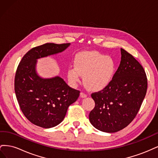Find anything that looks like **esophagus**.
I'll list each match as a JSON object with an SVG mask.
<instances>
[{
  "mask_svg": "<svg viewBox=\"0 0 158 158\" xmlns=\"http://www.w3.org/2000/svg\"><path fill=\"white\" fill-rule=\"evenodd\" d=\"M80 96H81V98H86V97L88 96V95H87L86 94H85V93H84V92H81V93H80Z\"/></svg>",
  "mask_w": 158,
  "mask_h": 158,
  "instance_id": "obj_1",
  "label": "esophagus"
}]
</instances>
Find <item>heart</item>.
Masks as SVG:
<instances>
[{"instance_id":"1","label":"heart","mask_w":158,"mask_h":158,"mask_svg":"<svg viewBox=\"0 0 158 158\" xmlns=\"http://www.w3.org/2000/svg\"><path fill=\"white\" fill-rule=\"evenodd\" d=\"M75 66L68 69V78L75 85L84 75L85 85L92 90L99 91L112 82L116 73V63L111 56L98 52H83L76 57Z\"/></svg>"}]
</instances>
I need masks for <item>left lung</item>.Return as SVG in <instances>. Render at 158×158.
I'll return each mask as SVG.
<instances>
[{"label": "left lung", "mask_w": 158, "mask_h": 158, "mask_svg": "<svg viewBox=\"0 0 158 158\" xmlns=\"http://www.w3.org/2000/svg\"><path fill=\"white\" fill-rule=\"evenodd\" d=\"M115 75L107 88L93 93L95 107L89 120L105 132L122 130L130 124L141 107L147 91V78L142 65L125 49Z\"/></svg>", "instance_id": "1"}]
</instances>
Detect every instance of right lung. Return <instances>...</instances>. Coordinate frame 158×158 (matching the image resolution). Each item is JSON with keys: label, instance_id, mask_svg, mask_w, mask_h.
Segmentation results:
<instances>
[{"label": "right lung", "instance_id": "1", "mask_svg": "<svg viewBox=\"0 0 158 158\" xmlns=\"http://www.w3.org/2000/svg\"><path fill=\"white\" fill-rule=\"evenodd\" d=\"M70 44L47 43L31 49L19 64L14 90L19 106L31 123L45 128L58 125L63 121L68 107L80 95L59 76L45 78L37 74V59L64 51Z\"/></svg>", "mask_w": 158, "mask_h": 158}]
</instances>
